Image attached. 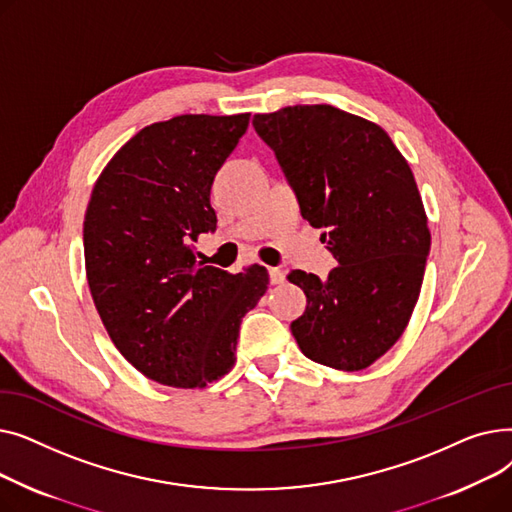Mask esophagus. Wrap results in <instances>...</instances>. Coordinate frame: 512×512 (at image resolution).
I'll return each mask as SVG.
<instances>
[{
	"mask_svg": "<svg viewBox=\"0 0 512 512\" xmlns=\"http://www.w3.org/2000/svg\"><path fill=\"white\" fill-rule=\"evenodd\" d=\"M286 274L280 270V267H270V282L272 284H284Z\"/></svg>",
	"mask_w": 512,
	"mask_h": 512,
	"instance_id": "obj_1",
	"label": "esophagus"
}]
</instances>
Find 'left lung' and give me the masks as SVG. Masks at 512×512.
I'll return each instance as SVG.
<instances>
[{"label":"left lung","instance_id":"obj_1","mask_svg":"<svg viewBox=\"0 0 512 512\" xmlns=\"http://www.w3.org/2000/svg\"><path fill=\"white\" fill-rule=\"evenodd\" d=\"M253 126L338 261L326 280L288 276L307 294L292 336L315 363L365 369L402 336L419 299L432 234L415 176L384 128L334 105L255 114Z\"/></svg>","mask_w":512,"mask_h":512}]
</instances>
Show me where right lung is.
I'll return each instance as SVG.
<instances>
[{
  "instance_id": "obj_1",
  "label": "right lung",
  "mask_w": 512,
  "mask_h": 512,
  "mask_svg": "<svg viewBox=\"0 0 512 512\" xmlns=\"http://www.w3.org/2000/svg\"><path fill=\"white\" fill-rule=\"evenodd\" d=\"M249 118L184 114L145 126L93 186L83 228L93 303L122 357L164 386L224 378L240 321L270 284L263 265L228 274L193 247L218 224L211 184Z\"/></svg>"
}]
</instances>
